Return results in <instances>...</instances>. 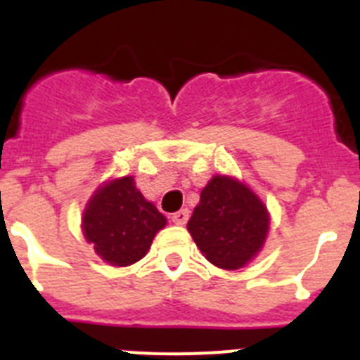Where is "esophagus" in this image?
Here are the masks:
<instances>
[{
	"instance_id": "esophagus-1",
	"label": "esophagus",
	"mask_w": 360,
	"mask_h": 360,
	"mask_svg": "<svg viewBox=\"0 0 360 360\" xmlns=\"http://www.w3.org/2000/svg\"><path fill=\"white\" fill-rule=\"evenodd\" d=\"M171 219H173V224L176 225H186L187 219H189V211H187V209H180L178 212L171 214Z\"/></svg>"
}]
</instances>
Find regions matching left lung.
Listing matches in <instances>:
<instances>
[{"instance_id": "1", "label": "left lung", "mask_w": 360, "mask_h": 360, "mask_svg": "<svg viewBox=\"0 0 360 360\" xmlns=\"http://www.w3.org/2000/svg\"><path fill=\"white\" fill-rule=\"evenodd\" d=\"M187 229L212 265L236 270L265 243L269 212L247 186L234 178L212 176L203 187Z\"/></svg>"}]
</instances>
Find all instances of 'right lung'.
Masks as SVG:
<instances>
[{"label": "right lung", "mask_w": 360, "mask_h": 360, "mask_svg": "<svg viewBox=\"0 0 360 360\" xmlns=\"http://www.w3.org/2000/svg\"><path fill=\"white\" fill-rule=\"evenodd\" d=\"M164 214L142 196L131 176L108 182L90 200L82 218L86 240L104 262L128 266L142 259L158 231Z\"/></svg>", "instance_id": "right-lung-1"}]
</instances>
